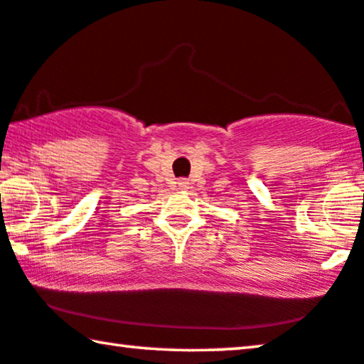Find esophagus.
Here are the masks:
<instances>
[{
    "label": "esophagus",
    "mask_w": 364,
    "mask_h": 364,
    "mask_svg": "<svg viewBox=\"0 0 364 364\" xmlns=\"http://www.w3.org/2000/svg\"><path fill=\"white\" fill-rule=\"evenodd\" d=\"M177 186L181 190H187L190 187V183H188V181H186V178H181V181L177 182Z\"/></svg>",
    "instance_id": "1"
}]
</instances>
